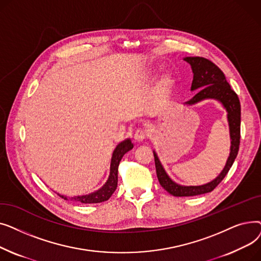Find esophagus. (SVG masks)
Segmentation results:
<instances>
[{"label":"esophagus","mask_w":261,"mask_h":261,"mask_svg":"<svg viewBox=\"0 0 261 261\" xmlns=\"http://www.w3.org/2000/svg\"><path fill=\"white\" fill-rule=\"evenodd\" d=\"M147 131L145 130V129H142V128H140V129H138L135 131V134H134V140L136 141V142H144L146 139H147Z\"/></svg>","instance_id":"1"}]
</instances>
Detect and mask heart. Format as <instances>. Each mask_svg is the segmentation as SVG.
<instances>
[{
    "label": "heart",
    "instance_id": "obj_1",
    "mask_svg": "<svg viewBox=\"0 0 261 261\" xmlns=\"http://www.w3.org/2000/svg\"><path fill=\"white\" fill-rule=\"evenodd\" d=\"M173 86V78L169 73L162 74L156 80L155 91L159 97H165Z\"/></svg>",
    "mask_w": 261,
    "mask_h": 261
}]
</instances>
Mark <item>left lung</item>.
I'll return each instance as SVG.
<instances>
[{"instance_id":"8db88e82","label":"left lung","mask_w":261,"mask_h":261,"mask_svg":"<svg viewBox=\"0 0 261 261\" xmlns=\"http://www.w3.org/2000/svg\"><path fill=\"white\" fill-rule=\"evenodd\" d=\"M191 65L194 73V80L191 84V91L199 90L198 93L186 105H195L203 99L215 98L220 101L227 111V119L230 134V153L226 165L222 172L214 181L202 186H181L174 183L164 170L162 164L154 154L156 175L160 184L166 191L174 197H191L213 191L224 179L234 163L240 145V122L241 107L238 95L231 90L225 79L223 72L214 62L203 57H186L184 58Z\"/></svg>"}]
</instances>
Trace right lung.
<instances>
[{"label":"right lung","instance_id":"1","mask_svg":"<svg viewBox=\"0 0 261 261\" xmlns=\"http://www.w3.org/2000/svg\"><path fill=\"white\" fill-rule=\"evenodd\" d=\"M132 148H133V144L131 143L130 140L123 141L122 143H120L115 148L114 152H113V155H112L111 169H110L109 179H108L107 183L102 186V188H100L99 190L96 191V193H93L91 195L76 197V198H71V200L79 201V202L85 203V204L100 203V202H105V201L109 200L110 197L113 195V193H114L116 187H117V180H118V174L117 173H118L119 163H120L122 156L125 155V153L130 151ZM59 197H61L64 200H67V198L64 197V196L59 195Z\"/></svg>","mask_w":261,"mask_h":261}]
</instances>
